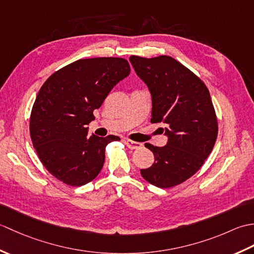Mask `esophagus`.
<instances>
[{
	"instance_id": "obj_1",
	"label": "esophagus",
	"mask_w": 254,
	"mask_h": 254,
	"mask_svg": "<svg viewBox=\"0 0 254 254\" xmlns=\"http://www.w3.org/2000/svg\"><path fill=\"white\" fill-rule=\"evenodd\" d=\"M124 142H126L127 146L128 148H131V149H139V148H142V146H143L142 143L134 142V141H131V139H126V141H124Z\"/></svg>"
}]
</instances>
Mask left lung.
<instances>
[{
    "instance_id": "obj_1",
    "label": "left lung",
    "mask_w": 254,
    "mask_h": 254,
    "mask_svg": "<svg viewBox=\"0 0 254 254\" xmlns=\"http://www.w3.org/2000/svg\"><path fill=\"white\" fill-rule=\"evenodd\" d=\"M137 76L152 97V121L161 122L168 137L163 147L146 143L154 164L141 175L150 185L171 188L201 168L217 138V119L206 86L190 69L168 56L130 57Z\"/></svg>"
}]
</instances>
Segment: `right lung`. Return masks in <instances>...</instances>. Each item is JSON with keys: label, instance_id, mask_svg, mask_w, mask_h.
<instances>
[{"label": "right lung", "instance_id": "add662e5", "mask_svg": "<svg viewBox=\"0 0 254 254\" xmlns=\"http://www.w3.org/2000/svg\"><path fill=\"white\" fill-rule=\"evenodd\" d=\"M130 74L121 58L82 59L53 73L37 95L30 137L40 161L57 179L80 187L99 175L115 135H88L87 126L111 89Z\"/></svg>", "mask_w": 254, "mask_h": 254}]
</instances>
